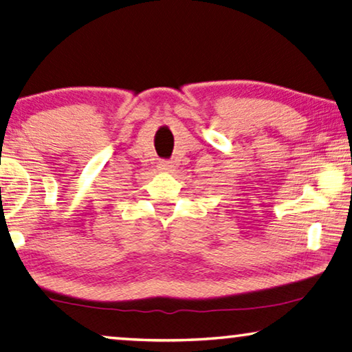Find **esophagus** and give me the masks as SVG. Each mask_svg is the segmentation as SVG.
<instances>
[{
    "mask_svg": "<svg viewBox=\"0 0 352 352\" xmlns=\"http://www.w3.org/2000/svg\"><path fill=\"white\" fill-rule=\"evenodd\" d=\"M174 169V166H172V162H169V161H161V164H160V170H172Z\"/></svg>",
    "mask_w": 352,
    "mask_h": 352,
    "instance_id": "obj_1",
    "label": "esophagus"
}]
</instances>
